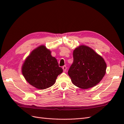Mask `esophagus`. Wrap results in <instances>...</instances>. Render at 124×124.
Segmentation results:
<instances>
[{
  "label": "esophagus",
  "mask_w": 124,
  "mask_h": 124,
  "mask_svg": "<svg viewBox=\"0 0 124 124\" xmlns=\"http://www.w3.org/2000/svg\"><path fill=\"white\" fill-rule=\"evenodd\" d=\"M62 69L63 70V72H66L67 70V67L66 66H63L62 67Z\"/></svg>",
  "instance_id": "esophagus-1"
}]
</instances>
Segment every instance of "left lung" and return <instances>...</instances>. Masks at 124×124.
Wrapping results in <instances>:
<instances>
[{
  "mask_svg": "<svg viewBox=\"0 0 124 124\" xmlns=\"http://www.w3.org/2000/svg\"><path fill=\"white\" fill-rule=\"evenodd\" d=\"M73 62L68 72L73 84L82 89L98 84L106 72L107 65L103 58L84 45L73 51Z\"/></svg>",
  "mask_w": 124,
  "mask_h": 124,
  "instance_id": "8db88e82",
  "label": "left lung"
}]
</instances>
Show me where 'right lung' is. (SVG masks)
Returning a JSON list of instances; mask_svg holds the SVG:
<instances>
[{"label": "right lung", "mask_w": 124, "mask_h": 124, "mask_svg": "<svg viewBox=\"0 0 124 124\" xmlns=\"http://www.w3.org/2000/svg\"><path fill=\"white\" fill-rule=\"evenodd\" d=\"M51 53L44 46H40L31 52L22 66L25 80L38 89H44L53 85L63 71Z\"/></svg>", "instance_id": "1"}]
</instances>
